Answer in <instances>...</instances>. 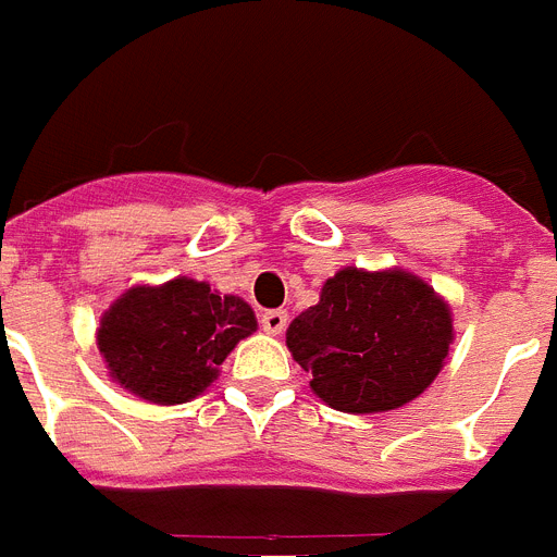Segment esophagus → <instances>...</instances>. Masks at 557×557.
<instances>
[{"label":"esophagus","instance_id":"1","mask_svg":"<svg viewBox=\"0 0 557 557\" xmlns=\"http://www.w3.org/2000/svg\"><path fill=\"white\" fill-rule=\"evenodd\" d=\"M261 327L270 335H282L287 330V312L284 310H268L261 315Z\"/></svg>","mask_w":557,"mask_h":557}]
</instances>
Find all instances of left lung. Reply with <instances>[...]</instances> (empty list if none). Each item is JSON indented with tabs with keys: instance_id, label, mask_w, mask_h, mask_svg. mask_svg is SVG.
Returning <instances> with one entry per match:
<instances>
[{
	"instance_id": "1",
	"label": "left lung",
	"mask_w": 557,
	"mask_h": 557,
	"mask_svg": "<svg viewBox=\"0 0 557 557\" xmlns=\"http://www.w3.org/2000/svg\"><path fill=\"white\" fill-rule=\"evenodd\" d=\"M453 310L410 270L342 268L319 305L289 321L287 350L310 389L338 412L398 410L424 393L449 358Z\"/></svg>"
}]
</instances>
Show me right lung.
<instances>
[{"label": "right lung", "instance_id": "1", "mask_svg": "<svg viewBox=\"0 0 557 557\" xmlns=\"http://www.w3.org/2000/svg\"><path fill=\"white\" fill-rule=\"evenodd\" d=\"M256 330L245 298L178 275L124 289L99 321L96 347L113 384L170 407L205 393L233 347Z\"/></svg>", "mask_w": 557, "mask_h": 557}]
</instances>
